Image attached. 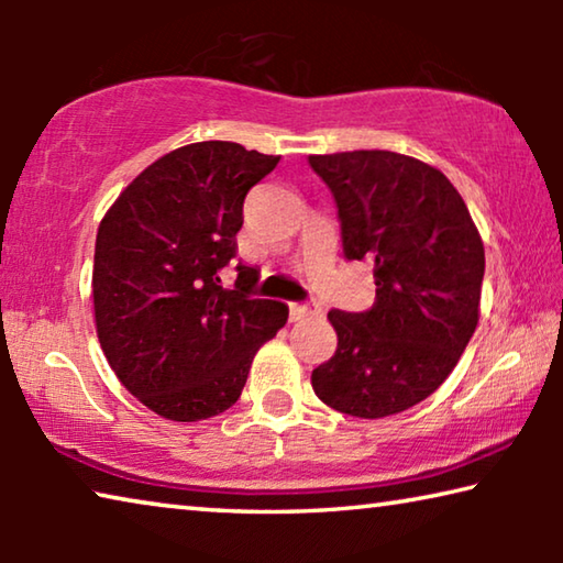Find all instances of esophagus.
<instances>
[{
    "mask_svg": "<svg viewBox=\"0 0 563 563\" xmlns=\"http://www.w3.org/2000/svg\"><path fill=\"white\" fill-rule=\"evenodd\" d=\"M320 308L316 302H290V320L300 322V320H310L320 316Z\"/></svg>",
    "mask_w": 563,
    "mask_h": 563,
    "instance_id": "1",
    "label": "esophagus"
}]
</instances>
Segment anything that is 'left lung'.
Returning <instances> with one entry per match:
<instances>
[{"instance_id":"obj_1","label":"left lung","mask_w":563,"mask_h":563,"mask_svg":"<svg viewBox=\"0 0 563 563\" xmlns=\"http://www.w3.org/2000/svg\"><path fill=\"white\" fill-rule=\"evenodd\" d=\"M338 203L347 261L373 263L375 305L330 310L338 350L312 389L350 417H389L430 397L479 322L484 243L450 178L395 151L308 156Z\"/></svg>"}]
</instances>
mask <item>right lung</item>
Listing matches in <instances>:
<instances>
[{
    "label": "right lung",
    "instance_id": "add662e5",
    "mask_svg": "<svg viewBox=\"0 0 563 563\" xmlns=\"http://www.w3.org/2000/svg\"><path fill=\"white\" fill-rule=\"evenodd\" d=\"M280 156L198 141L161 156L101 218L93 320L119 383L170 422H198L241 397L255 352L288 322V305L251 298L258 271L235 263L243 201Z\"/></svg>",
    "mask_w": 563,
    "mask_h": 563
}]
</instances>
